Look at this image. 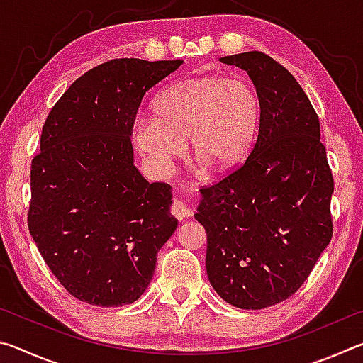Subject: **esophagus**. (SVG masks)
I'll return each instance as SVG.
<instances>
[{"label": "esophagus", "instance_id": "1", "mask_svg": "<svg viewBox=\"0 0 363 363\" xmlns=\"http://www.w3.org/2000/svg\"><path fill=\"white\" fill-rule=\"evenodd\" d=\"M171 214H173L176 219H184L192 216V210H190L182 200H174V203L171 205Z\"/></svg>", "mask_w": 363, "mask_h": 363}]
</instances>
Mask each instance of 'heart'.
I'll use <instances>...</instances> for the list:
<instances>
[{
	"label": "heart",
	"mask_w": 363,
	"mask_h": 363,
	"mask_svg": "<svg viewBox=\"0 0 363 363\" xmlns=\"http://www.w3.org/2000/svg\"><path fill=\"white\" fill-rule=\"evenodd\" d=\"M152 112L153 118L134 121L133 143L157 173H167L186 138L214 171L238 167L253 147L261 108L247 79L206 75L167 86Z\"/></svg>",
	"instance_id": "1"
}]
</instances>
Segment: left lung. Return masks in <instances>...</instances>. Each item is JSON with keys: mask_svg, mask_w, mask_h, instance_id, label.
Here are the masks:
<instances>
[{"mask_svg": "<svg viewBox=\"0 0 363 363\" xmlns=\"http://www.w3.org/2000/svg\"><path fill=\"white\" fill-rule=\"evenodd\" d=\"M247 73L259 99V131L240 168L200 190L206 274L225 303L264 309L296 293L333 235L335 182L309 97L284 65L259 51L219 59Z\"/></svg>", "mask_w": 363, "mask_h": 363, "instance_id": "obj_1", "label": "left lung"}]
</instances>
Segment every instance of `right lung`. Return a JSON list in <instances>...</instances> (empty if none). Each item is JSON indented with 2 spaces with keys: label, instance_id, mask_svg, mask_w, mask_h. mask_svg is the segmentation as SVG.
I'll return each instance as SVG.
<instances>
[{
  "label": "right lung",
  "instance_id": "1",
  "mask_svg": "<svg viewBox=\"0 0 363 363\" xmlns=\"http://www.w3.org/2000/svg\"><path fill=\"white\" fill-rule=\"evenodd\" d=\"M181 64L125 57L97 65L73 82L43 126L28 230L60 285L83 303H134L176 230L169 184L140 176L131 136L147 91Z\"/></svg>",
  "mask_w": 363,
  "mask_h": 363
}]
</instances>
